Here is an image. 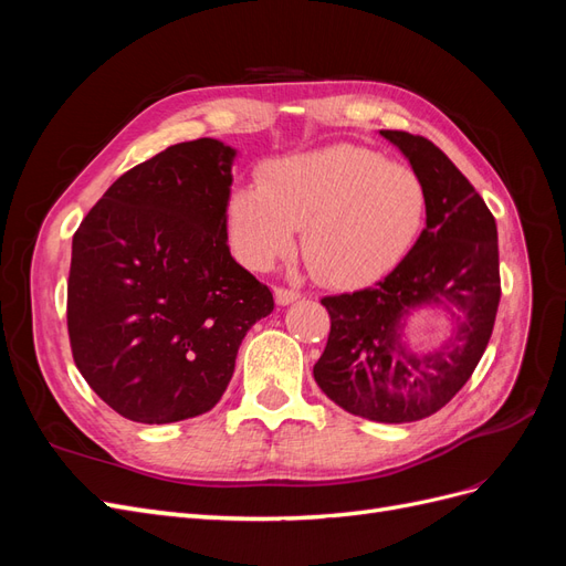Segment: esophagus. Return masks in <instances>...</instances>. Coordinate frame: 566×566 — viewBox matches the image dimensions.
Here are the masks:
<instances>
[{"label": "esophagus", "mask_w": 566, "mask_h": 566, "mask_svg": "<svg viewBox=\"0 0 566 566\" xmlns=\"http://www.w3.org/2000/svg\"><path fill=\"white\" fill-rule=\"evenodd\" d=\"M273 293H276V302H279L281 306H287V304H293V302H297V300H300V293H297V290L276 287V290H273Z\"/></svg>", "instance_id": "obj_1"}]
</instances>
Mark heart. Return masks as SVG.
Listing matches in <instances>:
<instances>
[{
    "label": "heart",
    "mask_w": 566,
    "mask_h": 566,
    "mask_svg": "<svg viewBox=\"0 0 566 566\" xmlns=\"http://www.w3.org/2000/svg\"><path fill=\"white\" fill-rule=\"evenodd\" d=\"M427 217V188L410 167L339 144L273 160L262 186L229 200V241L245 266L264 271L295 248L333 285H358L397 266Z\"/></svg>",
    "instance_id": "obj_1"
}]
</instances>
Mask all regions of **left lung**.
<instances>
[{"label":"left lung","mask_w":566,"mask_h":566,"mask_svg":"<svg viewBox=\"0 0 566 566\" xmlns=\"http://www.w3.org/2000/svg\"><path fill=\"white\" fill-rule=\"evenodd\" d=\"M380 134L427 188L424 229L380 283L321 300L331 335L314 378L347 413L399 424L447 406L482 358L501 302L499 229L439 146L408 132ZM420 311H447L450 337L427 348L410 340L409 318Z\"/></svg>","instance_id":"8db88e82"}]
</instances>
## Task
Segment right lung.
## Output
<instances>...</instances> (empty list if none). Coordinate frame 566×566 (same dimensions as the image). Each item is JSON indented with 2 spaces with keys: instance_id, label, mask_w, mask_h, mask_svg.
<instances>
[{
  "instance_id": "obj_1",
  "label": "right lung",
  "mask_w": 566,
  "mask_h": 566,
  "mask_svg": "<svg viewBox=\"0 0 566 566\" xmlns=\"http://www.w3.org/2000/svg\"><path fill=\"white\" fill-rule=\"evenodd\" d=\"M235 156L219 139L169 146L119 177L73 235L75 366L127 420L208 413L243 337L273 312L271 290L229 252Z\"/></svg>"
}]
</instances>
